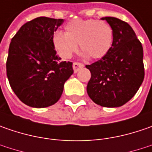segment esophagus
Segmentation results:
<instances>
[{
	"label": "esophagus",
	"instance_id": "1",
	"mask_svg": "<svg viewBox=\"0 0 152 152\" xmlns=\"http://www.w3.org/2000/svg\"><path fill=\"white\" fill-rule=\"evenodd\" d=\"M84 67V64L83 63H80V62H73V68L74 73H77L79 69L83 68Z\"/></svg>",
	"mask_w": 152,
	"mask_h": 152
}]
</instances>
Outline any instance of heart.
<instances>
[{"mask_svg":"<svg viewBox=\"0 0 152 152\" xmlns=\"http://www.w3.org/2000/svg\"><path fill=\"white\" fill-rule=\"evenodd\" d=\"M65 33L56 31L52 36V45L62 59H69L79 49L82 56L101 59L107 55L113 45L114 33L105 21L74 19L64 27Z\"/></svg>","mask_w":152,"mask_h":152,"instance_id":"obj_1","label":"heart"}]
</instances>
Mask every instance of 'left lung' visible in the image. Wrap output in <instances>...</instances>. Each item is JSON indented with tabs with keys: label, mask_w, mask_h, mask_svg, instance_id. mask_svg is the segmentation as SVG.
<instances>
[{
	"label": "left lung",
	"mask_w": 152,
	"mask_h": 152,
	"mask_svg": "<svg viewBox=\"0 0 152 152\" xmlns=\"http://www.w3.org/2000/svg\"><path fill=\"white\" fill-rule=\"evenodd\" d=\"M102 19L113 29V45L106 56L86 65L91 73L87 93L97 105L118 107L136 94L143 82V47L128 23L113 17Z\"/></svg>",
	"instance_id": "8db88e82"
}]
</instances>
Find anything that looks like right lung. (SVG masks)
<instances>
[{
  "label": "right lung",
  "instance_id": "right-lung-1",
  "mask_svg": "<svg viewBox=\"0 0 152 152\" xmlns=\"http://www.w3.org/2000/svg\"><path fill=\"white\" fill-rule=\"evenodd\" d=\"M63 19L39 17L27 22L12 39L7 60L11 88L21 102L47 107L60 99L64 83L73 74V63L61 61L52 36Z\"/></svg>",
  "mask_w": 152,
  "mask_h": 152
}]
</instances>
